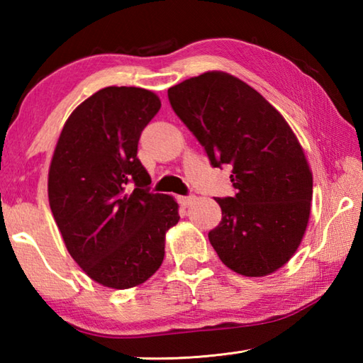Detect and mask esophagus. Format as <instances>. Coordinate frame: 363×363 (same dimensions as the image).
<instances>
[{
    "mask_svg": "<svg viewBox=\"0 0 363 363\" xmlns=\"http://www.w3.org/2000/svg\"><path fill=\"white\" fill-rule=\"evenodd\" d=\"M179 203H181V206H184V208H187L189 205H192L194 203V200H195V195H184V196H179Z\"/></svg>",
    "mask_w": 363,
    "mask_h": 363,
    "instance_id": "1",
    "label": "esophagus"
}]
</instances>
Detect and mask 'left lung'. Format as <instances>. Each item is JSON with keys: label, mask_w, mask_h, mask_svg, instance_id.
<instances>
[{"label": "left lung", "mask_w": 363, "mask_h": 363, "mask_svg": "<svg viewBox=\"0 0 363 363\" xmlns=\"http://www.w3.org/2000/svg\"><path fill=\"white\" fill-rule=\"evenodd\" d=\"M174 113L214 168L227 164L235 195L208 233L219 259L245 277H262L296 253L307 227L312 173L291 128L256 89L224 72H206L168 89Z\"/></svg>", "instance_id": "left-lung-1"}]
</instances>
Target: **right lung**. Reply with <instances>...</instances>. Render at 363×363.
I'll use <instances>...</instances> for the list:
<instances>
[{
    "instance_id": "add662e5",
    "label": "right lung",
    "mask_w": 363,
    "mask_h": 363,
    "mask_svg": "<svg viewBox=\"0 0 363 363\" xmlns=\"http://www.w3.org/2000/svg\"><path fill=\"white\" fill-rule=\"evenodd\" d=\"M162 107L152 91L108 86L73 110L48 177L52 216L70 256L97 284L126 290L150 279L177 224L173 196L150 192L140 133Z\"/></svg>"
}]
</instances>
